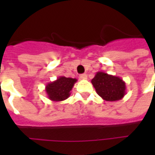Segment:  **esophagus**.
<instances>
[{"mask_svg":"<svg viewBox=\"0 0 155 155\" xmlns=\"http://www.w3.org/2000/svg\"><path fill=\"white\" fill-rule=\"evenodd\" d=\"M80 79H81V80H87V75H86V74H81V75H80Z\"/></svg>","mask_w":155,"mask_h":155,"instance_id":"esophagus-1","label":"esophagus"}]
</instances>
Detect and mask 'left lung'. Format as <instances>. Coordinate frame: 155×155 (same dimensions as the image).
<instances>
[{
    "mask_svg": "<svg viewBox=\"0 0 155 155\" xmlns=\"http://www.w3.org/2000/svg\"><path fill=\"white\" fill-rule=\"evenodd\" d=\"M96 92L106 101H117L125 97L126 86L121 78L98 71L92 80Z\"/></svg>",
    "mask_w": 155,
    "mask_h": 155,
    "instance_id": "8db88e82",
    "label": "left lung"
}]
</instances>
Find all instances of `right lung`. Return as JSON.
Here are the masks:
<instances>
[{
    "instance_id": "add662e5",
    "label": "right lung",
    "mask_w": 155,
    "mask_h": 155,
    "mask_svg": "<svg viewBox=\"0 0 155 155\" xmlns=\"http://www.w3.org/2000/svg\"><path fill=\"white\" fill-rule=\"evenodd\" d=\"M76 81V79L60 76L53 82L48 83L45 88L47 97L52 101L55 102L63 101L68 99Z\"/></svg>"
}]
</instances>
